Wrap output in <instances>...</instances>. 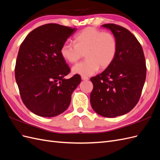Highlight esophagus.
<instances>
[{
    "label": "esophagus",
    "instance_id": "1",
    "mask_svg": "<svg viewBox=\"0 0 160 160\" xmlns=\"http://www.w3.org/2000/svg\"><path fill=\"white\" fill-rule=\"evenodd\" d=\"M81 79L82 80H84V81H87V80H89V79L88 78V77H84V76H81Z\"/></svg>",
    "mask_w": 160,
    "mask_h": 160
}]
</instances>
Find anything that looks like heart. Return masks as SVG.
I'll return each instance as SVG.
<instances>
[{"label": "heart", "instance_id": "1", "mask_svg": "<svg viewBox=\"0 0 160 160\" xmlns=\"http://www.w3.org/2000/svg\"><path fill=\"white\" fill-rule=\"evenodd\" d=\"M75 45L64 42L60 52L66 61L73 63L80 59L84 53L86 59L75 65L72 68L74 74L88 77L95 74L101 67H108L113 61L118 50V42L115 36L110 32L85 28L75 37Z\"/></svg>", "mask_w": 160, "mask_h": 160}]
</instances>
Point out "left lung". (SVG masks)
Segmentation results:
<instances>
[{
    "mask_svg": "<svg viewBox=\"0 0 160 160\" xmlns=\"http://www.w3.org/2000/svg\"><path fill=\"white\" fill-rule=\"evenodd\" d=\"M101 27L112 32L118 50L112 63L91 78L93 89L90 102L98 114L115 118L129 112L138 103L146 81V59L142 45L129 31L115 24Z\"/></svg>",
    "mask_w": 160,
    "mask_h": 160,
    "instance_id": "1",
    "label": "left lung"
}]
</instances>
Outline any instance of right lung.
Instances as JSON below:
<instances>
[{"mask_svg": "<svg viewBox=\"0 0 160 160\" xmlns=\"http://www.w3.org/2000/svg\"><path fill=\"white\" fill-rule=\"evenodd\" d=\"M76 31L58 24H47L32 31L21 45L15 79L22 102L33 113L53 118L69 108L71 95L81 79L77 74L65 79L70 68L60 50Z\"/></svg>", "mask_w": 160, "mask_h": 160, "instance_id": "right-lung-1", "label": "right lung"}]
</instances>
